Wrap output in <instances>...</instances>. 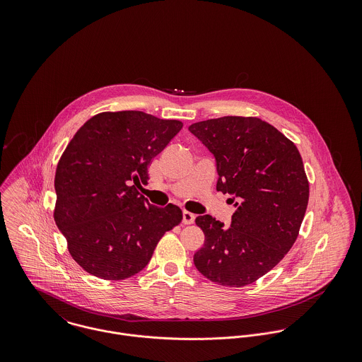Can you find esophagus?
Instances as JSON below:
<instances>
[{"label":"esophagus","mask_w":362,"mask_h":362,"mask_svg":"<svg viewBox=\"0 0 362 362\" xmlns=\"http://www.w3.org/2000/svg\"><path fill=\"white\" fill-rule=\"evenodd\" d=\"M194 220H195V214L191 213V211L184 210V213H182V223L184 224H192Z\"/></svg>","instance_id":"obj_1"}]
</instances>
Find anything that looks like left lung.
Wrapping results in <instances>:
<instances>
[{
  "label": "left lung",
  "instance_id": "left-lung-1",
  "mask_svg": "<svg viewBox=\"0 0 362 362\" xmlns=\"http://www.w3.org/2000/svg\"><path fill=\"white\" fill-rule=\"evenodd\" d=\"M189 131L216 158V189L237 207L231 227L210 214L195 223L205 234L197 269L220 286L244 287L270 272L294 245L310 199L297 146L258 117L227 115Z\"/></svg>",
  "mask_w": 362,
  "mask_h": 362
}]
</instances>
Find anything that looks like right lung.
Segmentation results:
<instances>
[{
  "mask_svg": "<svg viewBox=\"0 0 362 362\" xmlns=\"http://www.w3.org/2000/svg\"><path fill=\"white\" fill-rule=\"evenodd\" d=\"M178 119L144 111H105L88 119L57 164L54 220L88 273L124 280L139 273L182 210L139 195L152 160L181 131Z\"/></svg>",
  "mask_w": 362,
  "mask_h": 362,
  "instance_id": "right-lung-1",
  "label": "right lung"
}]
</instances>
